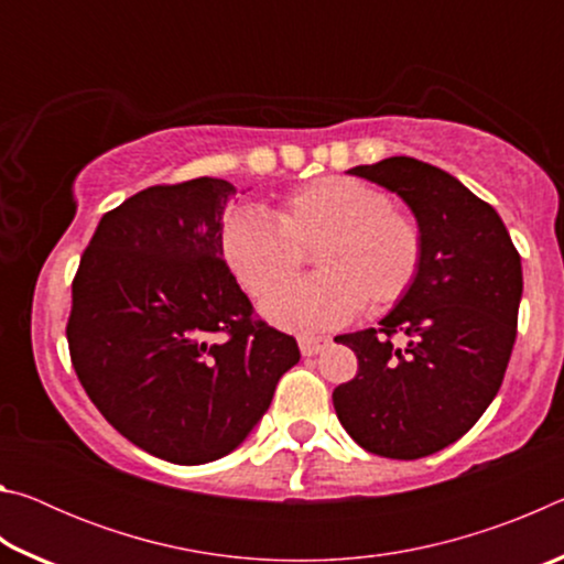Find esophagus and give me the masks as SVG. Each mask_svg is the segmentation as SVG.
<instances>
[{"label":"esophagus","mask_w":564,"mask_h":564,"mask_svg":"<svg viewBox=\"0 0 564 564\" xmlns=\"http://www.w3.org/2000/svg\"><path fill=\"white\" fill-rule=\"evenodd\" d=\"M328 338L326 336H299V348L303 356H316L323 348L328 346Z\"/></svg>","instance_id":"1"}]
</instances>
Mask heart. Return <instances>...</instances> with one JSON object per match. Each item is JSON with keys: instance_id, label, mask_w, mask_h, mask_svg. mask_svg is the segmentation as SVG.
<instances>
[{"instance_id": "heart-1", "label": "heart", "mask_w": 564, "mask_h": 564, "mask_svg": "<svg viewBox=\"0 0 564 564\" xmlns=\"http://www.w3.org/2000/svg\"><path fill=\"white\" fill-rule=\"evenodd\" d=\"M317 256L316 280L290 286ZM221 251L236 281L265 299L263 316L283 328H330L362 305L388 311L413 289L423 269V234L383 191L352 176H323L291 191L269 218L236 208L221 228Z\"/></svg>"}]
</instances>
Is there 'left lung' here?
<instances>
[{
	"label": "left lung",
	"instance_id": "8db88e82",
	"mask_svg": "<svg viewBox=\"0 0 564 564\" xmlns=\"http://www.w3.org/2000/svg\"><path fill=\"white\" fill-rule=\"evenodd\" d=\"M348 174L410 206L423 269L380 328L336 338L356 352L358 373L333 390V405L368 453L417 460L463 437L498 395L518 336L520 253L498 212L443 169L390 156Z\"/></svg>",
	"mask_w": 564,
	"mask_h": 564
}]
</instances>
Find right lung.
<instances>
[{"label":"right lung","mask_w":564,"mask_h":564,"mask_svg":"<svg viewBox=\"0 0 564 564\" xmlns=\"http://www.w3.org/2000/svg\"><path fill=\"white\" fill-rule=\"evenodd\" d=\"M224 178L149 186L104 214L72 283V366L141 451L202 465L236 451L301 360L253 318L221 259Z\"/></svg>","instance_id":"add662e5"}]
</instances>
